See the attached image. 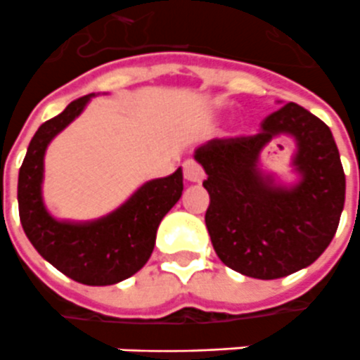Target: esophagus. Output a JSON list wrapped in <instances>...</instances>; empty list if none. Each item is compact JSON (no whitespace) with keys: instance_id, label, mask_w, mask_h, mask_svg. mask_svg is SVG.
<instances>
[{"instance_id":"obj_1","label":"esophagus","mask_w":360,"mask_h":360,"mask_svg":"<svg viewBox=\"0 0 360 360\" xmlns=\"http://www.w3.org/2000/svg\"><path fill=\"white\" fill-rule=\"evenodd\" d=\"M183 173H185V179L191 181V183H202L204 177H206L204 169H202L194 160H187V162L183 164Z\"/></svg>"}]
</instances>
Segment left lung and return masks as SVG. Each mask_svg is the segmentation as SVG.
Returning <instances> with one entry per match:
<instances>
[{
  "label": "left lung",
  "mask_w": 360,
  "mask_h": 360,
  "mask_svg": "<svg viewBox=\"0 0 360 360\" xmlns=\"http://www.w3.org/2000/svg\"><path fill=\"white\" fill-rule=\"evenodd\" d=\"M286 132L298 143L294 188H281L257 167L262 146ZM207 179L206 227L215 254L240 275L273 281L316 262L340 225L345 173L330 127L288 103L250 137L214 139L194 153Z\"/></svg>",
  "instance_id": "1"
}]
</instances>
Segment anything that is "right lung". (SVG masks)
Returning a JSON list of instances; mask_svg holds the SVG:
<instances>
[{
  "instance_id": "add662e5",
  "label": "right lung",
  "mask_w": 360,
  "mask_h": 360,
  "mask_svg": "<svg viewBox=\"0 0 360 360\" xmlns=\"http://www.w3.org/2000/svg\"><path fill=\"white\" fill-rule=\"evenodd\" d=\"M91 95L72 101L63 112L39 126L18 172V215L32 246L68 278L87 286H108L135 275L153 254L160 221L183 193L181 167L153 179L122 206L87 223L55 219L44 206L45 148L82 114Z\"/></svg>"
}]
</instances>
